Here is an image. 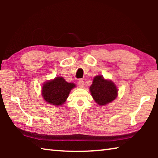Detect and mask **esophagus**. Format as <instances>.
I'll return each mask as SVG.
<instances>
[{"mask_svg":"<svg viewBox=\"0 0 158 158\" xmlns=\"http://www.w3.org/2000/svg\"><path fill=\"white\" fill-rule=\"evenodd\" d=\"M78 85L80 88H83L84 86V82L82 79H79L78 81Z\"/></svg>","mask_w":158,"mask_h":158,"instance_id":"esophagus-1","label":"esophagus"}]
</instances>
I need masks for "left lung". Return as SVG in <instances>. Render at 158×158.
Returning <instances> with one entry per match:
<instances>
[{
  "mask_svg": "<svg viewBox=\"0 0 158 158\" xmlns=\"http://www.w3.org/2000/svg\"><path fill=\"white\" fill-rule=\"evenodd\" d=\"M90 91L94 100L101 106L110 103L118 95V89L114 83L105 79L102 75L94 77Z\"/></svg>",
  "mask_w": 158,
  "mask_h": 158,
  "instance_id": "left-lung-1",
  "label": "left lung"
}]
</instances>
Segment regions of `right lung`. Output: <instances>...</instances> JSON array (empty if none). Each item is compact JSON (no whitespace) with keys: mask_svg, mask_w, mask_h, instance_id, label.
Returning <instances> with one entry per match:
<instances>
[{"mask_svg":"<svg viewBox=\"0 0 158 158\" xmlns=\"http://www.w3.org/2000/svg\"><path fill=\"white\" fill-rule=\"evenodd\" d=\"M75 86L73 83H68L63 77H57L44 83L42 88V95L47 103L58 106L65 103L71 90Z\"/></svg>","mask_w":158,"mask_h":158,"instance_id":"add662e5","label":"right lung"}]
</instances>
